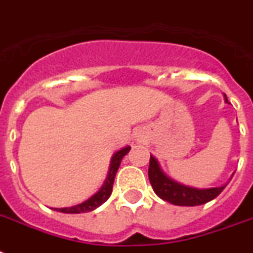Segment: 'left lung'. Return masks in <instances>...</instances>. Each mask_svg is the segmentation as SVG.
I'll use <instances>...</instances> for the list:
<instances>
[{"instance_id":"left-lung-1","label":"left lung","mask_w":253,"mask_h":253,"mask_svg":"<svg viewBox=\"0 0 253 253\" xmlns=\"http://www.w3.org/2000/svg\"><path fill=\"white\" fill-rule=\"evenodd\" d=\"M225 101L227 102L226 96H225ZM148 176L153 187V191L159 198L169 201L174 205H179V207H196V205L205 204L217 198L227 186V184H223V186L212 187V188H195V187L178 183L162 171L159 161L152 155L149 160Z\"/></svg>"}]
</instances>
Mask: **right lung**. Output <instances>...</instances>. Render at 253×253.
Wrapping results in <instances>:
<instances>
[{"label": "right lung", "mask_w": 253, "mask_h": 253, "mask_svg": "<svg viewBox=\"0 0 253 253\" xmlns=\"http://www.w3.org/2000/svg\"><path fill=\"white\" fill-rule=\"evenodd\" d=\"M131 147H125L122 149H120L118 152H116L112 157V161H110V166H109L108 176H106L105 182L101 186V188L96 192L94 195H92L91 198L88 200L83 201L78 205H74V207H67V208H54V211L62 213H70V214H77V213H87L92 212L96 208H98L100 205L104 204L112 195L113 191V183H114V178H116V174L118 171V168L121 165V161L125 156L130 152Z\"/></svg>", "instance_id": "right-lung-1"}]
</instances>
